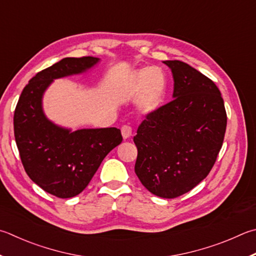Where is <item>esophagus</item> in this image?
Returning a JSON list of instances; mask_svg holds the SVG:
<instances>
[{
	"label": "esophagus",
	"mask_w": 256,
	"mask_h": 256,
	"mask_svg": "<svg viewBox=\"0 0 256 256\" xmlns=\"http://www.w3.org/2000/svg\"><path fill=\"white\" fill-rule=\"evenodd\" d=\"M120 131H122V136L124 138H128L132 136V128L130 125H123Z\"/></svg>",
	"instance_id": "1"
}]
</instances>
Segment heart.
<instances>
[{
  "label": "heart",
  "instance_id": "1",
  "mask_svg": "<svg viewBox=\"0 0 256 256\" xmlns=\"http://www.w3.org/2000/svg\"><path fill=\"white\" fill-rule=\"evenodd\" d=\"M131 92L138 95V105L144 112H151L160 105L166 92V78L159 68L136 72L131 80Z\"/></svg>",
  "mask_w": 256,
  "mask_h": 256
}]
</instances>
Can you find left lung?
<instances>
[{
	"label": "left lung",
	"mask_w": 256,
	"mask_h": 256,
	"mask_svg": "<svg viewBox=\"0 0 256 256\" xmlns=\"http://www.w3.org/2000/svg\"><path fill=\"white\" fill-rule=\"evenodd\" d=\"M164 62L174 75V100L148 113L138 128L134 170L148 192L170 199L190 192L210 172L227 115L210 78L179 60Z\"/></svg>",
	"instance_id": "left-lung-1"
}]
</instances>
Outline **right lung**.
Returning a JSON list of instances; mask_svg holds the SVG:
<instances>
[{
	"mask_svg": "<svg viewBox=\"0 0 256 256\" xmlns=\"http://www.w3.org/2000/svg\"><path fill=\"white\" fill-rule=\"evenodd\" d=\"M98 62L95 57L64 58L39 72L23 88L13 116L14 138L26 174L58 198H72L90 184L102 161L122 142L116 128L70 132L46 118L41 98L54 78L80 74Z\"/></svg>",
	"mask_w": 256,
	"mask_h": 256,
	"instance_id": "right-lung-1",
	"label": "right lung"
}]
</instances>
